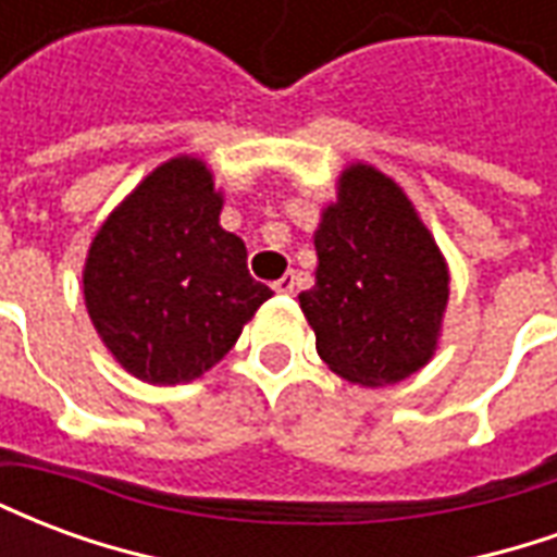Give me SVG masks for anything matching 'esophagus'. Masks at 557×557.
<instances>
[{
	"mask_svg": "<svg viewBox=\"0 0 557 557\" xmlns=\"http://www.w3.org/2000/svg\"><path fill=\"white\" fill-rule=\"evenodd\" d=\"M295 286H298V277H295V274H283V277L277 280V283H274V292H280V295H292V292H295Z\"/></svg>",
	"mask_w": 557,
	"mask_h": 557,
	"instance_id": "obj_1",
	"label": "esophagus"
}]
</instances>
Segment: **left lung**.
Listing matches in <instances>:
<instances>
[{"mask_svg":"<svg viewBox=\"0 0 557 557\" xmlns=\"http://www.w3.org/2000/svg\"><path fill=\"white\" fill-rule=\"evenodd\" d=\"M313 244L315 286L298 301L319 358L361 387L418 373L438 346L450 274L403 187L370 163L346 166Z\"/></svg>","mask_w":557,"mask_h":557,"instance_id":"8db88e82","label":"left lung"}]
</instances>
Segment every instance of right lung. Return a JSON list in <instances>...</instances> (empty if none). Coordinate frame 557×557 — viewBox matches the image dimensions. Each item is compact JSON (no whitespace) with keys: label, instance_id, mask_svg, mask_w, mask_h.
<instances>
[{"label":"right lung","instance_id":"1","mask_svg":"<svg viewBox=\"0 0 557 557\" xmlns=\"http://www.w3.org/2000/svg\"><path fill=\"white\" fill-rule=\"evenodd\" d=\"M223 194L199 158L148 172L91 238L83 295L103 346L148 385H184L235 346L274 295L220 226Z\"/></svg>","mask_w":557,"mask_h":557}]
</instances>
